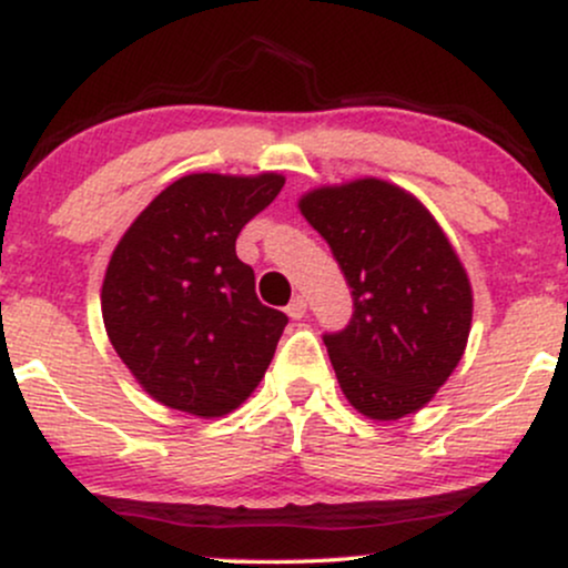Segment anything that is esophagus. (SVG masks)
<instances>
[{
  "label": "esophagus",
  "instance_id": "obj_1",
  "mask_svg": "<svg viewBox=\"0 0 568 568\" xmlns=\"http://www.w3.org/2000/svg\"><path fill=\"white\" fill-rule=\"evenodd\" d=\"M285 312H288V317H293V321H302V317L306 315V298L293 296L291 304L285 306Z\"/></svg>",
  "mask_w": 568,
  "mask_h": 568
}]
</instances>
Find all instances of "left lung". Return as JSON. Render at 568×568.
Segmentation results:
<instances>
[{"instance_id": "left-lung-1", "label": "left lung", "mask_w": 568, "mask_h": 568, "mask_svg": "<svg viewBox=\"0 0 568 568\" xmlns=\"http://www.w3.org/2000/svg\"><path fill=\"white\" fill-rule=\"evenodd\" d=\"M352 288V321L325 334L349 406L376 422L416 414L465 355L473 288L446 232L414 194L366 179L298 200Z\"/></svg>"}]
</instances>
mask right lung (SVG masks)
<instances>
[{
	"label": "right lung",
	"instance_id": "right-lung-1",
	"mask_svg": "<svg viewBox=\"0 0 568 568\" xmlns=\"http://www.w3.org/2000/svg\"><path fill=\"white\" fill-rule=\"evenodd\" d=\"M283 184L280 173L181 175L116 243L101 288L103 325L162 406L213 419L264 379L288 317L258 302L234 243Z\"/></svg>",
	"mask_w": 568,
	"mask_h": 568
}]
</instances>
